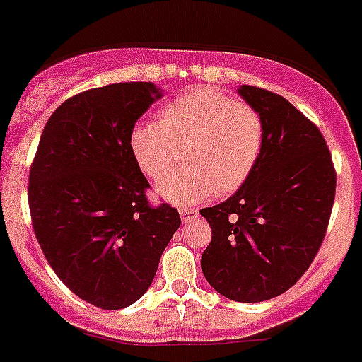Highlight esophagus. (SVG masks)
I'll return each mask as SVG.
<instances>
[{
    "label": "esophagus",
    "mask_w": 362,
    "mask_h": 362,
    "mask_svg": "<svg viewBox=\"0 0 362 362\" xmlns=\"http://www.w3.org/2000/svg\"><path fill=\"white\" fill-rule=\"evenodd\" d=\"M178 214H180L182 221H184V223H189V221H192V219L198 218V211H197V209L182 207L180 211H178Z\"/></svg>",
    "instance_id": "1"
}]
</instances>
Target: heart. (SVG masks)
Instances as JSON below:
<instances>
[{
	"mask_svg": "<svg viewBox=\"0 0 362 362\" xmlns=\"http://www.w3.org/2000/svg\"><path fill=\"white\" fill-rule=\"evenodd\" d=\"M264 137V117L255 107L202 86L164 105L157 123H135L128 150L151 180L163 178L184 151L186 168L162 180L155 194L187 205L243 187L261 158Z\"/></svg>",
	"mask_w": 362,
	"mask_h": 362,
	"instance_id": "heart-1",
	"label": "heart"
}]
</instances>
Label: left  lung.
I'll return each instance as SVG.
<instances>
[{
    "label": "left lung",
    "instance_id": "left-lung-1",
    "mask_svg": "<svg viewBox=\"0 0 362 362\" xmlns=\"http://www.w3.org/2000/svg\"><path fill=\"white\" fill-rule=\"evenodd\" d=\"M238 93L264 117V148L238 192L200 211L212 228L202 272L219 295L253 303L288 291L314 261L336 171L322 132L286 98L252 86Z\"/></svg>",
    "mask_w": 362,
    "mask_h": 362
}]
</instances>
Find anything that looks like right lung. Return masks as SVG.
Instances as JSON below:
<instances>
[{
	"instance_id": "add662e5",
	"label": "right lung",
	"mask_w": 362,
	"mask_h": 362,
	"mask_svg": "<svg viewBox=\"0 0 362 362\" xmlns=\"http://www.w3.org/2000/svg\"><path fill=\"white\" fill-rule=\"evenodd\" d=\"M162 89L151 82L83 90L52 114L30 168L28 204L44 257L67 288L107 310L148 291L180 227L177 209L151 207L128 134Z\"/></svg>"
}]
</instances>
